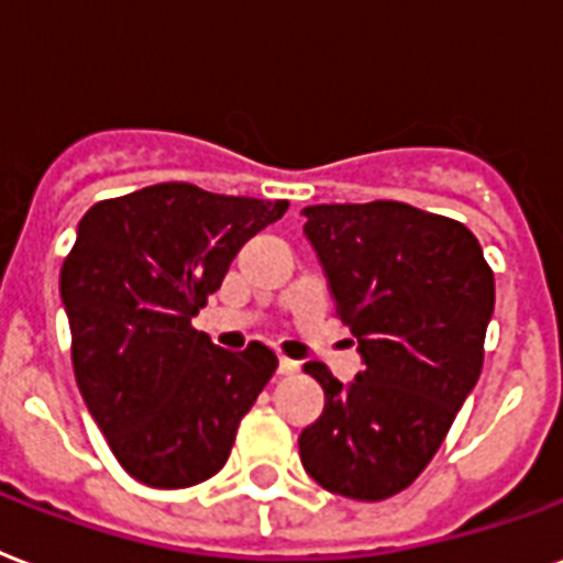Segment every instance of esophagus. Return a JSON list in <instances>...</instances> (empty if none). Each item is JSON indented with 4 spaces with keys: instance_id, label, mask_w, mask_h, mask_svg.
Segmentation results:
<instances>
[{
    "instance_id": "34e87169",
    "label": "esophagus",
    "mask_w": 563,
    "mask_h": 563,
    "mask_svg": "<svg viewBox=\"0 0 563 563\" xmlns=\"http://www.w3.org/2000/svg\"><path fill=\"white\" fill-rule=\"evenodd\" d=\"M298 363H295V360H289V357H280V363H277V372H280V375H295V372H298Z\"/></svg>"
}]
</instances>
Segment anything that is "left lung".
Returning <instances> with one entry per match:
<instances>
[{
  "instance_id": "obj_1",
  "label": "left lung",
  "mask_w": 563,
  "mask_h": 563,
  "mask_svg": "<svg viewBox=\"0 0 563 563\" xmlns=\"http://www.w3.org/2000/svg\"><path fill=\"white\" fill-rule=\"evenodd\" d=\"M300 214L363 360L349 384L321 363L303 366L324 389V410L300 431V463L336 496L389 499L431 463L478 384L493 272L466 227L396 200Z\"/></svg>"
}]
</instances>
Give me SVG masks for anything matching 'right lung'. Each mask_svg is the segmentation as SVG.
Returning a JSON list of instances; mask_svg holds the SVG:
<instances>
[{
    "label": "right lung",
    "instance_id": "add662e5",
    "mask_svg": "<svg viewBox=\"0 0 563 563\" xmlns=\"http://www.w3.org/2000/svg\"><path fill=\"white\" fill-rule=\"evenodd\" d=\"M286 200L162 183L91 206L62 268L73 372L93 422L135 482L212 478L277 368L272 349H218L191 328L247 239Z\"/></svg>",
    "mask_w": 563,
    "mask_h": 563
}]
</instances>
